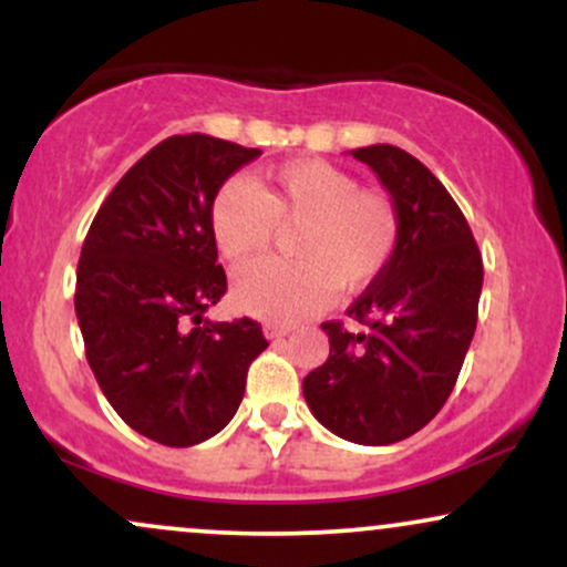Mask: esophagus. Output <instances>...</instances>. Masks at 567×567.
I'll return each mask as SVG.
<instances>
[{
  "instance_id": "obj_1",
  "label": "esophagus",
  "mask_w": 567,
  "mask_h": 567,
  "mask_svg": "<svg viewBox=\"0 0 567 567\" xmlns=\"http://www.w3.org/2000/svg\"><path fill=\"white\" fill-rule=\"evenodd\" d=\"M290 330H292L290 324H279V322H266V324H264L266 338H282V336H288Z\"/></svg>"
}]
</instances>
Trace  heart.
<instances>
[{"mask_svg": "<svg viewBox=\"0 0 567 567\" xmlns=\"http://www.w3.org/2000/svg\"><path fill=\"white\" fill-rule=\"evenodd\" d=\"M292 224L296 261L266 258L234 277L237 303L264 320H303L338 288H368L400 243L394 199L322 159L285 162L256 184L226 181L210 205L213 239L229 264L264 252L277 226Z\"/></svg>", "mask_w": 567, "mask_h": 567, "instance_id": "heart-1", "label": "heart"}]
</instances>
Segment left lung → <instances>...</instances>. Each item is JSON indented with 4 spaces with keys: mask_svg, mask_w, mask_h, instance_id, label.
<instances>
[{
    "mask_svg": "<svg viewBox=\"0 0 567 567\" xmlns=\"http://www.w3.org/2000/svg\"><path fill=\"white\" fill-rule=\"evenodd\" d=\"M400 210L392 261L349 306L354 328L322 322L324 365L303 379L311 413L357 445H392L424 429L451 396L483 290V256L464 213L426 165L389 143L362 146Z\"/></svg>",
    "mask_w": 567,
    "mask_h": 567,
    "instance_id": "left-lung-1",
    "label": "left lung"
}]
</instances>
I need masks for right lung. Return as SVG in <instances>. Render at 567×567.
<instances>
[{
	"mask_svg": "<svg viewBox=\"0 0 567 567\" xmlns=\"http://www.w3.org/2000/svg\"><path fill=\"white\" fill-rule=\"evenodd\" d=\"M256 157L261 148L213 135L165 138L122 175L84 237L74 292L84 354L120 419L159 445L218 434L269 347L250 317H205L226 292L210 205Z\"/></svg>",
	"mask_w": 567,
	"mask_h": 567,
	"instance_id": "add662e5",
	"label": "right lung"
}]
</instances>
